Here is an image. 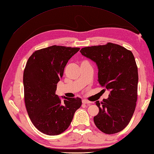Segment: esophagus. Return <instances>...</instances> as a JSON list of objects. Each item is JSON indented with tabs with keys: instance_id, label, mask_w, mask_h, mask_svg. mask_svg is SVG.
Segmentation results:
<instances>
[{
	"instance_id": "1",
	"label": "esophagus",
	"mask_w": 154,
	"mask_h": 154,
	"mask_svg": "<svg viewBox=\"0 0 154 154\" xmlns=\"http://www.w3.org/2000/svg\"><path fill=\"white\" fill-rule=\"evenodd\" d=\"M82 103L83 104H90L91 103V102H90V101H89V100H85V99H83L82 100Z\"/></svg>"
}]
</instances>
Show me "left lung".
<instances>
[{"mask_svg":"<svg viewBox=\"0 0 154 154\" xmlns=\"http://www.w3.org/2000/svg\"><path fill=\"white\" fill-rule=\"evenodd\" d=\"M80 53L96 63L100 85L110 90L107 99L96 101L99 112L93 118L95 124L106 134L118 133L129 124L136 107L138 76L134 55L110 42L83 48Z\"/></svg>","mask_w":154,"mask_h":154,"instance_id":"8db88e82","label":"left lung"}]
</instances>
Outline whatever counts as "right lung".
I'll list each match as a JSON object with an SVG mask.
<instances>
[{
    "label": "right lung",
    "instance_id": "right-lung-1",
    "mask_svg": "<svg viewBox=\"0 0 154 154\" xmlns=\"http://www.w3.org/2000/svg\"><path fill=\"white\" fill-rule=\"evenodd\" d=\"M79 48L51 46L35 51L23 72L24 99L30 119L36 128L48 135H57L69 127L82 105L80 98L55 95L69 60Z\"/></svg>",
    "mask_w": 154,
    "mask_h": 154
}]
</instances>
